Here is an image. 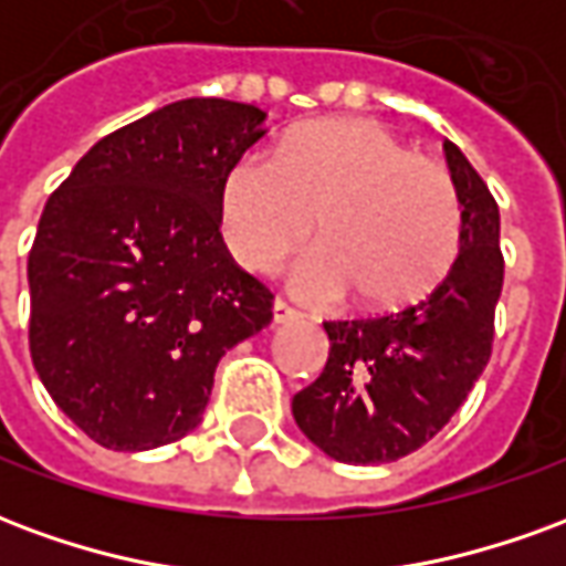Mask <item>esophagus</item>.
I'll return each mask as SVG.
<instances>
[{
	"instance_id": "esophagus-1",
	"label": "esophagus",
	"mask_w": 566,
	"mask_h": 566,
	"mask_svg": "<svg viewBox=\"0 0 566 566\" xmlns=\"http://www.w3.org/2000/svg\"><path fill=\"white\" fill-rule=\"evenodd\" d=\"M296 318H300V312L287 306L284 300H275V303H272V324H287V321Z\"/></svg>"
}]
</instances>
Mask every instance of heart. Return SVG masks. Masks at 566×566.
Masks as SVG:
<instances>
[{
	"instance_id": "obj_1",
	"label": "heart",
	"mask_w": 566,
	"mask_h": 566,
	"mask_svg": "<svg viewBox=\"0 0 566 566\" xmlns=\"http://www.w3.org/2000/svg\"><path fill=\"white\" fill-rule=\"evenodd\" d=\"M315 214L321 239L287 270L312 303L357 294L367 308H406L433 294L461 254L463 202L449 169L364 117L318 120L279 150H245L218 187L221 235L245 270H272Z\"/></svg>"
}]
</instances>
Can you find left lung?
Listing matches in <instances>:
<instances>
[{"label": "left lung", "instance_id": "left-lung-1", "mask_svg": "<svg viewBox=\"0 0 566 566\" xmlns=\"http://www.w3.org/2000/svg\"><path fill=\"white\" fill-rule=\"evenodd\" d=\"M461 190V254L433 294L360 321H327V367L296 394L294 421L343 463H391L449 424L482 376L503 287L500 209L458 145L446 142Z\"/></svg>", "mask_w": 566, "mask_h": 566}]
</instances>
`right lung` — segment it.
I'll list each match as a JSON object with an SVG mask.
<instances>
[{"label":"right lung","instance_id":"add662e5","mask_svg":"<svg viewBox=\"0 0 566 566\" xmlns=\"http://www.w3.org/2000/svg\"><path fill=\"white\" fill-rule=\"evenodd\" d=\"M263 120L230 99L163 105L96 142L44 206L27 263L32 364L105 449L190 433L218 360L272 321L218 223L223 172Z\"/></svg>","mask_w":566,"mask_h":566}]
</instances>
